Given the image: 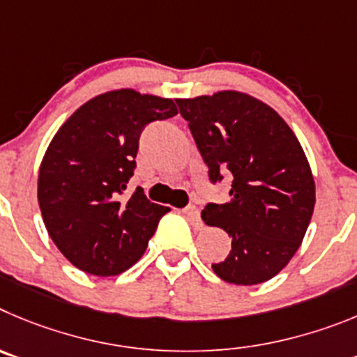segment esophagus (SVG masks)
I'll list each match as a JSON object with an SVG mask.
<instances>
[{
  "instance_id": "esophagus-1",
  "label": "esophagus",
  "mask_w": 357,
  "mask_h": 357,
  "mask_svg": "<svg viewBox=\"0 0 357 357\" xmlns=\"http://www.w3.org/2000/svg\"><path fill=\"white\" fill-rule=\"evenodd\" d=\"M183 213L186 215V218L190 220L192 224H194L195 227H201L202 222H201V217H199V208L197 206H186L185 210H183Z\"/></svg>"
}]
</instances>
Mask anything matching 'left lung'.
<instances>
[{"mask_svg": "<svg viewBox=\"0 0 357 357\" xmlns=\"http://www.w3.org/2000/svg\"><path fill=\"white\" fill-rule=\"evenodd\" d=\"M211 183L233 176L229 201L201 211L206 226L231 236L215 274L233 284H259L288 265L314 208V181L303 146L281 115L236 91L176 99Z\"/></svg>", "mask_w": 357, "mask_h": 357, "instance_id": "8db88e82", "label": "left lung"}]
</instances>
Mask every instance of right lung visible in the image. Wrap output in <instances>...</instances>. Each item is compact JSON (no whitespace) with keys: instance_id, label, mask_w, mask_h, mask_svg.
<instances>
[{"instance_id":"right-lung-1","label":"right lung","mask_w":357,"mask_h":357,"mask_svg":"<svg viewBox=\"0 0 357 357\" xmlns=\"http://www.w3.org/2000/svg\"><path fill=\"white\" fill-rule=\"evenodd\" d=\"M178 114L172 99L121 89L86 101L60 126L38 169L37 197L51 240L76 268L117 275L146 252L171 208L142 188L124 195L144 128Z\"/></svg>"}]
</instances>
